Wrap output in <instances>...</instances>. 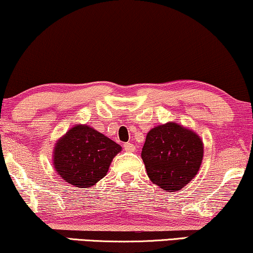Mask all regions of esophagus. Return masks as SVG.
Segmentation results:
<instances>
[{
    "mask_svg": "<svg viewBox=\"0 0 253 253\" xmlns=\"http://www.w3.org/2000/svg\"><path fill=\"white\" fill-rule=\"evenodd\" d=\"M123 147H124V150L127 151V152H133L134 150H136L134 145L131 144V143H126L123 145Z\"/></svg>",
    "mask_w": 253,
    "mask_h": 253,
    "instance_id": "1",
    "label": "esophagus"
}]
</instances>
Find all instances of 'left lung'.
Returning <instances> with one entry per match:
<instances>
[{
    "label": "left lung",
    "mask_w": 253,
    "mask_h": 253,
    "mask_svg": "<svg viewBox=\"0 0 253 253\" xmlns=\"http://www.w3.org/2000/svg\"><path fill=\"white\" fill-rule=\"evenodd\" d=\"M204 144L192 130L177 123H166L147 133L141 151L148 177L164 191L185 186L198 172Z\"/></svg>",
    "instance_id": "obj_1"
}]
</instances>
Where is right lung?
<instances>
[{
  "label": "right lung",
  "instance_id": "right-lung-1",
  "mask_svg": "<svg viewBox=\"0 0 253 253\" xmlns=\"http://www.w3.org/2000/svg\"><path fill=\"white\" fill-rule=\"evenodd\" d=\"M122 147L86 124L72 126L55 144L53 164L63 181L77 188H89L108 172Z\"/></svg>",
  "mask_w": 253,
  "mask_h": 253
}]
</instances>
